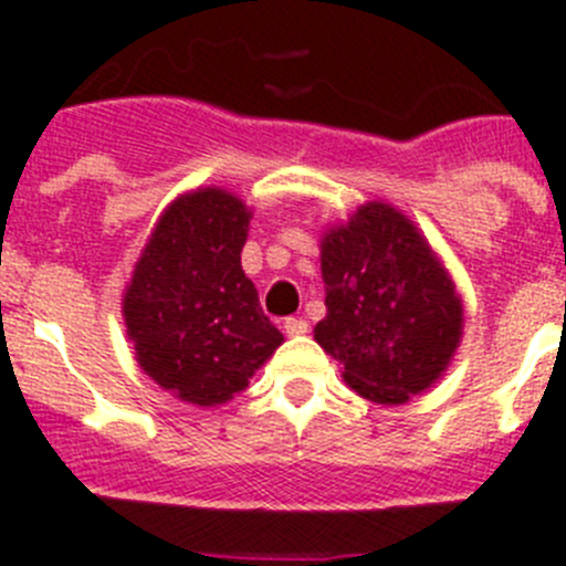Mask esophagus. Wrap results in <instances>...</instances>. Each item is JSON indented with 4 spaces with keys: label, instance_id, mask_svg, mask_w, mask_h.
Listing matches in <instances>:
<instances>
[{
    "label": "esophagus",
    "instance_id": "esophagus-1",
    "mask_svg": "<svg viewBox=\"0 0 566 566\" xmlns=\"http://www.w3.org/2000/svg\"><path fill=\"white\" fill-rule=\"evenodd\" d=\"M310 324L304 318H287L284 321V332H287L290 337H301V335H307Z\"/></svg>",
    "mask_w": 566,
    "mask_h": 566
}]
</instances>
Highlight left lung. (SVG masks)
<instances>
[{"instance_id":"obj_1","label":"left lung","mask_w":566,"mask_h":566,"mask_svg":"<svg viewBox=\"0 0 566 566\" xmlns=\"http://www.w3.org/2000/svg\"><path fill=\"white\" fill-rule=\"evenodd\" d=\"M326 318L315 340L363 399L405 405L455 355L463 304L421 231L390 203H371L321 240Z\"/></svg>"}]
</instances>
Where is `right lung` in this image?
Returning a JSON list of instances; mask_svg holds the SVG:
<instances>
[{
    "mask_svg": "<svg viewBox=\"0 0 566 566\" xmlns=\"http://www.w3.org/2000/svg\"><path fill=\"white\" fill-rule=\"evenodd\" d=\"M251 211L237 195L203 187L158 218L123 295L142 371L181 402L214 408L282 346L240 262Z\"/></svg>",
    "mask_w": 566,
    "mask_h": 566,
    "instance_id": "add662e5",
    "label": "right lung"
}]
</instances>
